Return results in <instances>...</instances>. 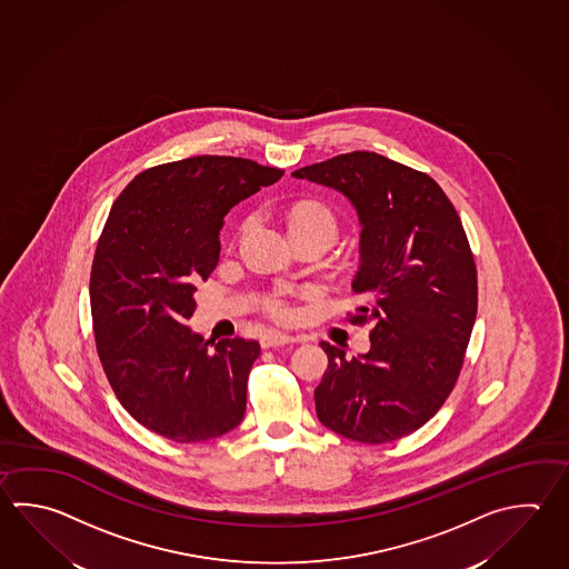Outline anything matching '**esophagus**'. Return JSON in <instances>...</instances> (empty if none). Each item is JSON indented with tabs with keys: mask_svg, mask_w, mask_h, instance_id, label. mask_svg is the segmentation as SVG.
Returning <instances> with one entry per match:
<instances>
[{
	"mask_svg": "<svg viewBox=\"0 0 569 569\" xmlns=\"http://www.w3.org/2000/svg\"><path fill=\"white\" fill-rule=\"evenodd\" d=\"M300 342L296 336H290V333H281V332H268L263 336V348H278V346H288V343Z\"/></svg>",
	"mask_w": 569,
	"mask_h": 569,
	"instance_id": "esophagus-1",
	"label": "esophagus"
}]
</instances>
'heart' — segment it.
I'll list each match as a JSON object with an SVG mask.
<instances>
[{"instance_id": "heart-1", "label": "heart", "mask_w": 569, "mask_h": 569, "mask_svg": "<svg viewBox=\"0 0 569 569\" xmlns=\"http://www.w3.org/2000/svg\"><path fill=\"white\" fill-rule=\"evenodd\" d=\"M247 226H243L246 229ZM291 233L298 231H322L328 237L336 239L338 236V221L333 217L332 211L320 203H301L293 207L290 214ZM269 311L279 318V320H288L293 316V306L288 300V291H278L271 300H269Z\"/></svg>"}]
</instances>
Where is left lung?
<instances>
[{
    "label": "left lung",
    "mask_w": 569,
    "mask_h": 569,
    "mask_svg": "<svg viewBox=\"0 0 569 569\" xmlns=\"http://www.w3.org/2000/svg\"><path fill=\"white\" fill-rule=\"evenodd\" d=\"M342 193L360 223L352 291L370 350L346 358L320 346L316 388L323 427L380 445L420 429L447 400L477 316V269L461 219L437 182L382 154L355 150L291 172Z\"/></svg>",
    "instance_id": "1"
}]
</instances>
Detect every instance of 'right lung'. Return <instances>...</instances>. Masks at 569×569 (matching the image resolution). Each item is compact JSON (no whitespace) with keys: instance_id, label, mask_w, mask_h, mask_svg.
I'll return each mask as SVG.
<instances>
[{"instance_id":"right-lung-1","label":"right lung","mask_w":569,"mask_h":569,"mask_svg":"<svg viewBox=\"0 0 569 569\" xmlns=\"http://www.w3.org/2000/svg\"><path fill=\"white\" fill-rule=\"evenodd\" d=\"M283 171L237 157H191L137 174L98 241L90 310L108 382L142 427L174 442L236 429L259 343L193 332L194 283L219 261V233L239 201Z\"/></svg>"}]
</instances>
